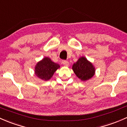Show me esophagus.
<instances>
[{
	"label": "esophagus",
	"instance_id": "34e87169",
	"mask_svg": "<svg viewBox=\"0 0 127 127\" xmlns=\"http://www.w3.org/2000/svg\"><path fill=\"white\" fill-rule=\"evenodd\" d=\"M63 65L64 66H68L69 64V62L67 61H63Z\"/></svg>",
	"mask_w": 127,
	"mask_h": 127
}]
</instances>
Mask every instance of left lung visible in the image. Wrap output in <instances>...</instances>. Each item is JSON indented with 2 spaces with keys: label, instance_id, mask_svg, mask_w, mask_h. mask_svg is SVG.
<instances>
[{
  "label": "left lung",
  "instance_id": "obj_1",
  "mask_svg": "<svg viewBox=\"0 0 127 127\" xmlns=\"http://www.w3.org/2000/svg\"><path fill=\"white\" fill-rule=\"evenodd\" d=\"M72 70L77 77L82 81H86L91 78L95 71L93 64L84 57H80L73 64Z\"/></svg>",
  "mask_w": 127,
  "mask_h": 127
}]
</instances>
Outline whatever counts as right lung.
I'll list each match as a JSON object with an SVG mask.
<instances>
[{
    "mask_svg": "<svg viewBox=\"0 0 127 127\" xmlns=\"http://www.w3.org/2000/svg\"><path fill=\"white\" fill-rule=\"evenodd\" d=\"M60 67L58 64L53 62L50 58L45 57L36 64L34 68V73L40 79L49 80Z\"/></svg>",
    "mask_w": 127,
    "mask_h": 127,
    "instance_id": "add662e5",
    "label": "right lung"
}]
</instances>
